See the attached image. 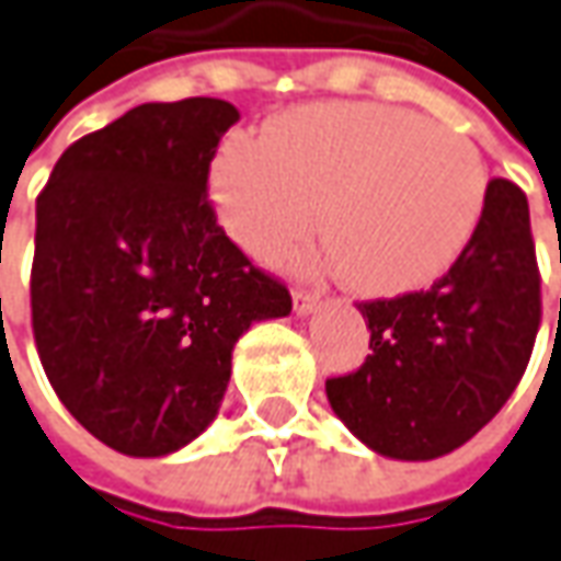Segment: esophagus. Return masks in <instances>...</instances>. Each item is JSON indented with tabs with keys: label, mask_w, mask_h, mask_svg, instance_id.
Wrapping results in <instances>:
<instances>
[{
	"label": "esophagus",
	"mask_w": 561,
	"mask_h": 561,
	"mask_svg": "<svg viewBox=\"0 0 561 561\" xmlns=\"http://www.w3.org/2000/svg\"><path fill=\"white\" fill-rule=\"evenodd\" d=\"M291 304H295L297 316H310V312L319 307V297L312 295V291H295V295H291Z\"/></svg>",
	"instance_id": "1"
}]
</instances>
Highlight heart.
<instances>
[{
    "label": "heart",
    "mask_w": 561,
    "mask_h": 561,
    "mask_svg": "<svg viewBox=\"0 0 561 561\" xmlns=\"http://www.w3.org/2000/svg\"><path fill=\"white\" fill-rule=\"evenodd\" d=\"M489 171L476 144L402 106H297L264 137L232 135L211 162V199L232 242L273 257L319 224L322 264L365 297L442 279L485 211Z\"/></svg>",
    "instance_id": "b5f03b06"
}]
</instances>
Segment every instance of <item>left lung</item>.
<instances>
[{
    "instance_id": "8db88e82",
    "label": "left lung",
    "mask_w": 561,
    "mask_h": 561,
    "mask_svg": "<svg viewBox=\"0 0 561 561\" xmlns=\"http://www.w3.org/2000/svg\"><path fill=\"white\" fill-rule=\"evenodd\" d=\"M371 356L325 383L331 411L375 455L436 460L513 396L540 325L528 199L494 178L457 264L430 291L359 304Z\"/></svg>"
}]
</instances>
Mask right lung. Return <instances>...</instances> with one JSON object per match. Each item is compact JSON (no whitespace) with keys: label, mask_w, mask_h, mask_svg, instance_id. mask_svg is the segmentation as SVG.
<instances>
[{"label":"right lung","mask_w":561,"mask_h":561,"mask_svg":"<svg viewBox=\"0 0 561 561\" xmlns=\"http://www.w3.org/2000/svg\"><path fill=\"white\" fill-rule=\"evenodd\" d=\"M239 110L140 104L76 140L36 199L33 334L57 399L94 439L165 457L211 426L232 346L291 312L217 227L208 165Z\"/></svg>","instance_id":"1"}]
</instances>
